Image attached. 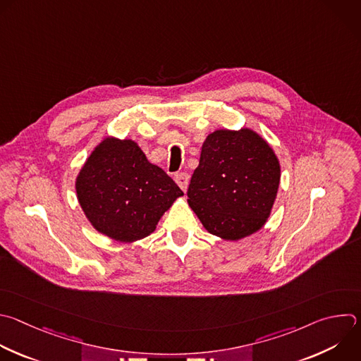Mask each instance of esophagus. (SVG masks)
Here are the masks:
<instances>
[{"mask_svg": "<svg viewBox=\"0 0 361 361\" xmlns=\"http://www.w3.org/2000/svg\"><path fill=\"white\" fill-rule=\"evenodd\" d=\"M188 181H190V176H188L187 173H180V174L176 176V183L178 184V187H180L183 191H187Z\"/></svg>", "mask_w": 361, "mask_h": 361, "instance_id": "esophagus-1", "label": "esophagus"}]
</instances>
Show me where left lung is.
Returning <instances> with one entry per match:
<instances>
[{
  "label": "left lung",
  "instance_id": "obj_1",
  "mask_svg": "<svg viewBox=\"0 0 361 361\" xmlns=\"http://www.w3.org/2000/svg\"><path fill=\"white\" fill-rule=\"evenodd\" d=\"M279 183V159L259 133L218 129L202 143L187 201L209 233L239 241L267 224Z\"/></svg>",
  "mask_w": 361,
  "mask_h": 361
}]
</instances>
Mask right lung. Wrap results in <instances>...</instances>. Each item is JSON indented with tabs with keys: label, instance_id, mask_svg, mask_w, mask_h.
<instances>
[{
	"label": "right lung",
	"instance_id": "add662e5",
	"mask_svg": "<svg viewBox=\"0 0 361 361\" xmlns=\"http://www.w3.org/2000/svg\"><path fill=\"white\" fill-rule=\"evenodd\" d=\"M75 190L90 225L123 244L154 232L164 212L184 195L135 140L113 136L92 150L76 176Z\"/></svg>",
	"mask_w": 361,
	"mask_h": 361
}]
</instances>
